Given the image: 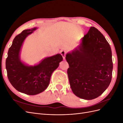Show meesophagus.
I'll return each mask as SVG.
<instances>
[{"label":"esophagus","instance_id":"esophagus-1","mask_svg":"<svg viewBox=\"0 0 123 123\" xmlns=\"http://www.w3.org/2000/svg\"><path fill=\"white\" fill-rule=\"evenodd\" d=\"M61 54L62 55V58L64 59H65V57H66V52L65 51H64V50H62L61 51Z\"/></svg>","mask_w":123,"mask_h":123}]
</instances>
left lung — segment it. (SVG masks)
I'll list each match as a JSON object with an SVG mask.
<instances>
[{
  "mask_svg": "<svg viewBox=\"0 0 123 123\" xmlns=\"http://www.w3.org/2000/svg\"><path fill=\"white\" fill-rule=\"evenodd\" d=\"M71 88L77 97L90 100L98 97L112 79V52L105 37L94 27L81 39L80 46L67 54Z\"/></svg>",
  "mask_w": 123,
  "mask_h": 123,
  "instance_id": "8db88e82",
  "label": "left lung"
}]
</instances>
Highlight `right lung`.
I'll list each match as a JSON object with an SVG mask.
<instances>
[{
    "label": "right lung",
    "mask_w": 123,
    "mask_h": 123,
    "mask_svg": "<svg viewBox=\"0 0 123 123\" xmlns=\"http://www.w3.org/2000/svg\"><path fill=\"white\" fill-rule=\"evenodd\" d=\"M36 29L25 30L15 36L9 48L6 67L8 79L14 88L28 95H36L43 91L50 83L52 73L62 61L60 54L46 58L37 65L28 66L19 58V52L25 39Z\"/></svg>",
    "instance_id": "obj_1"
}]
</instances>
